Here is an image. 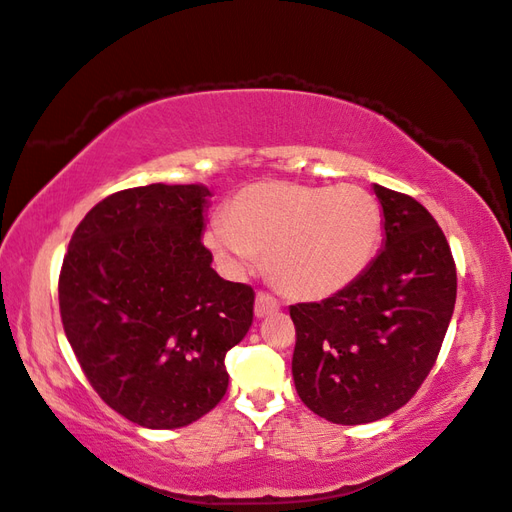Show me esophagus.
Here are the masks:
<instances>
[{
  "label": "esophagus",
  "instance_id": "obj_1",
  "mask_svg": "<svg viewBox=\"0 0 512 512\" xmlns=\"http://www.w3.org/2000/svg\"><path fill=\"white\" fill-rule=\"evenodd\" d=\"M277 310H279V301L270 295V292H257V299H255L257 317H266V314H273Z\"/></svg>",
  "mask_w": 512,
  "mask_h": 512
}]
</instances>
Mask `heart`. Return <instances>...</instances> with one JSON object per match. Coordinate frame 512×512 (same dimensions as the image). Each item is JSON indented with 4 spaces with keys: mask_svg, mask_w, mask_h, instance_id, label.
Returning a JSON list of instances; mask_svg holds the SVG:
<instances>
[{
    "mask_svg": "<svg viewBox=\"0 0 512 512\" xmlns=\"http://www.w3.org/2000/svg\"><path fill=\"white\" fill-rule=\"evenodd\" d=\"M383 213L356 184L312 187L284 180L248 184L213 217L206 246L231 270L266 255L270 279L286 295L319 299L350 286L376 253Z\"/></svg>",
    "mask_w": 512,
    "mask_h": 512,
    "instance_id": "b5f03b06",
    "label": "heart"
}]
</instances>
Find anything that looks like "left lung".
Masks as SVG:
<instances>
[{"label": "left lung", "mask_w": 512, "mask_h": 512, "mask_svg": "<svg viewBox=\"0 0 512 512\" xmlns=\"http://www.w3.org/2000/svg\"><path fill=\"white\" fill-rule=\"evenodd\" d=\"M385 248L350 286L295 303L292 378L303 405L336 424L389 416L416 396L447 334L458 275L433 215L407 193L374 184Z\"/></svg>", "instance_id": "1"}]
</instances>
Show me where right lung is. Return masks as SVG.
<instances>
[{
    "mask_svg": "<svg viewBox=\"0 0 512 512\" xmlns=\"http://www.w3.org/2000/svg\"><path fill=\"white\" fill-rule=\"evenodd\" d=\"M200 184L107 195L74 228L59 275L65 336L105 405L147 429L202 418L228 387L226 352L255 292L224 281L202 244Z\"/></svg>",
    "mask_w": 512,
    "mask_h": 512,
    "instance_id": "add662e5",
    "label": "right lung"
}]
</instances>
